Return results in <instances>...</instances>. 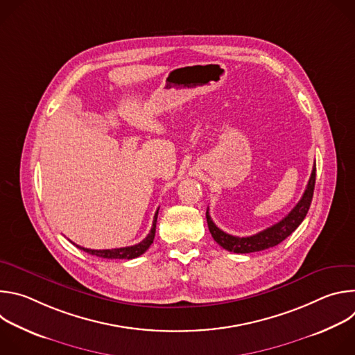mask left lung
Returning <instances> with one entry per match:
<instances>
[{
  "instance_id": "8db88e82",
  "label": "left lung",
  "mask_w": 355,
  "mask_h": 355,
  "mask_svg": "<svg viewBox=\"0 0 355 355\" xmlns=\"http://www.w3.org/2000/svg\"><path fill=\"white\" fill-rule=\"evenodd\" d=\"M315 181H316V164H313V170L309 178V182L306 185L305 192H303L300 200L296 204V207L278 223L272 225L271 227L259 232L257 234H252L248 237H237L232 236L229 233H225L220 230L212 220L209 215V209H207V222L209 232L214 237V240L223 247L227 251L240 252V254H245V252H254V251H263L267 248H271L274 245H278L281 241H284L289 234H292L296 227L305 219L313 198V189H315Z\"/></svg>"
}]
</instances>
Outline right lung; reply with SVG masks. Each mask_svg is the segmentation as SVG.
Masks as SVG:
<instances>
[{
	"mask_svg": "<svg viewBox=\"0 0 355 355\" xmlns=\"http://www.w3.org/2000/svg\"><path fill=\"white\" fill-rule=\"evenodd\" d=\"M157 215H159V209L156 211V215L153 218V226H151V230L150 233L147 234L146 239H143L140 243L135 244V245H129V247H121V248H111V250H91V248H84L78 244H73L76 247H78L80 250H84L85 252H88V254L91 256H96V257H101V259H119V260H132V259H136L139 256H141L143 252L151 245V243H153L155 240V236H156V223H157Z\"/></svg>",
	"mask_w": 355,
	"mask_h": 355,
	"instance_id": "add662e5",
	"label": "right lung"
}]
</instances>
